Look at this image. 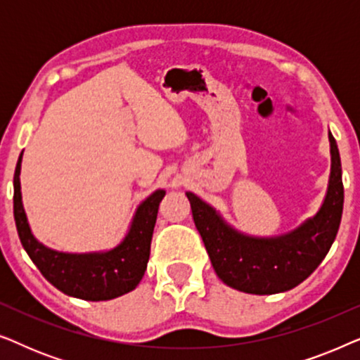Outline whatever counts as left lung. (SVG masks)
<instances>
[{"label": "left lung", "instance_id": "obj_1", "mask_svg": "<svg viewBox=\"0 0 360 360\" xmlns=\"http://www.w3.org/2000/svg\"><path fill=\"white\" fill-rule=\"evenodd\" d=\"M331 174L321 208L298 228L274 238H255L226 223L200 196L186 191L196 229L218 277L231 288L252 295L292 290L311 275L336 239L341 224L344 186L341 157L329 132Z\"/></svg>", "mask_w": 360, "mask_h": 360}]
</instances>
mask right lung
I'll return each instance as SVG.
<instances>
[{"label": "right lung", "instance_id": "right-lung-1", "mask_svg": "<svg viewBox=\"0 0 360 360\" xmlns=\"http://www.w3.org/2000/svg\"><path fill=\"white\" fill-rule=\"evenodd\" d=\"M21 162L14 172V221L24 250L53 287L68 297L105 302L134 290L144 277L150 255V240L165 190H155L137 206L124 239L116 248L100 252H60L34 238L21 195Z\"/></svg>", "mask_w": 360, "mask_h": 360}]
</instances>
